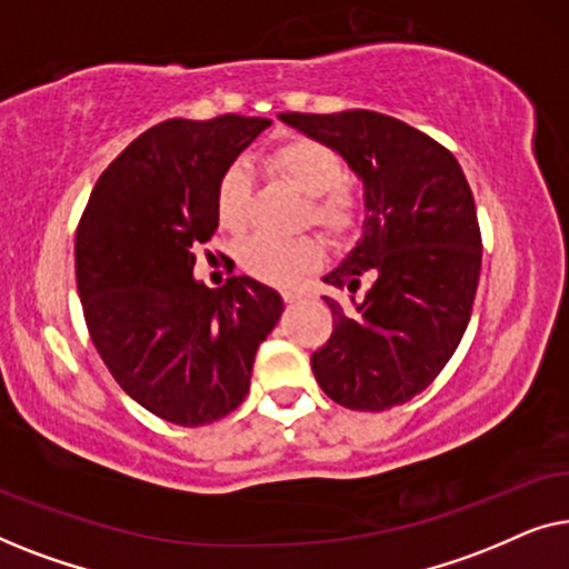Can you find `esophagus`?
I'll use <instances>...</instances> for the list:
<instances>
[{"instance_id":"obj_1","label":"esophagus","mask_w":569,"mask_h":569,"mask_svg":"<svg viewBox=\"0 0 569 569\" xmlns=\"http://www.w3.org/2000/svg\"><path fill=\"white\" fill-rule=\"evenodd\" d=\"M282 298H284L287 306H298V302H302V292H298V290H284Z\"/></svg>"}]
</instances>
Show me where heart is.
I'll return each instance as SVG.
<instances>
[{
    "label": "heart",
    "instance_id": "obj_1",
    "mask_svg": "<svg viewBox=\"0 0 569 569\" xmlns=\"http://www.w3.org/2000/svg\"><path fill=\"white\" fill-rule=\"evenodd\" d=\"M269 166L308 197L302 222L318 224L326 236L347 243L362 230L368 201L352 186H345V160L318 139L298 137L269 152ZM253 178L246 166L224 168L214 191L217 220L224 230L248 228ZM323 259V243L313 236L279 240L259 236L240 251V263L248 274L271 284H295Z\"/></svg>",
    "mask_w": 569,
    "mask_h": 569
}]
</instances>
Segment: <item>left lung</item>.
Segmentation results:
<instances>
[{"mask_svg": "<svg viewBox=\"0 0 569 569\" xmlns=\"http://www.w3.org/2000/svg\"><path fill=\"white\" fill-rule=\"evenodd\" d=\"M279 119L339 152L368 201L362 238L323 277L352 295L323 298L333 331L310 357L318 386L355 411L407 403L446 368L471 318L481 232L469 181L446 147L386 113Z\"/></svg>", "mask_w": 569, "mask_h": 569, "instance_id": "8db88e82", "label": "left lung"}]
</instances>
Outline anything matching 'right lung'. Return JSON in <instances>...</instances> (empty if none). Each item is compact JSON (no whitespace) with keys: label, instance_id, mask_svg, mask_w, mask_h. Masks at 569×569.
I'll return each mask as SVG.
<instances>
[{"label":"right lung","instance_id":"add662e5","mask_svg":"<svg viewBox=\"0 0 569 569\" xmlns=\"http://www.w3.org/2000/svg\"><path fill=\"white\" fill-rule=\"evenodd\" d=\"M224 113L168 119L139 134L98 178L74 238L77 292L98 355L154 417L209 425L243 403L256 349L282 298L251 277L209 290L193 277L214 236L222 170L269 129Z\"/></svg>","mask_w":569,"mask_h":569}]
</instances>
